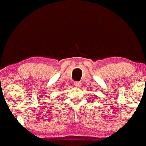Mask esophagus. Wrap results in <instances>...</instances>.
I'll return each mask as SVG.
<instances>
[{
  "label": "esophagus",
  "mask_w": 146,
  "mask_h": 146,
  "mask_svg": "<svg viewBox=\"0 0 146 146\" xmlns=\"http://www.w3.org/2000/svg\"><path fill=\"white\" fill-rule=\"evenodd\" d=\"M74 84H75V86H76V87H80V86H81L82 83L80 82H75Z\"/></svg>",
  "instance_id": "1"
}]
</instances>
